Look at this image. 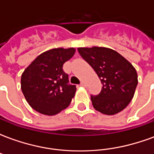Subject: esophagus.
<instances>
[{"label": "esophagus", "mask_w": 154, "mask_h": 154, "mask_svg": "<svg viewBox=\"0 0 154 154\" xmlns=\"http://www.w3.org/2000/svg\"><path fill=\"white\" fill-rule=\"evenodd\" d=\"M81 86H82V87H86V86H87V84H86L85 82H81Z\"/></svg>", "instance_id": "1"}]
</instances>
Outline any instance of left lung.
<instances>
[{
    "label": "left lung",
    "mask_w": 154,
    "mask_h": 154,
    "mask_svg": "<svg viewBox=\"0 0 154 154\" xmlns=\"http://www.w3.org/2000/svg\"><path fill=\"white\" fill-rule=\"evenodd\" d=\"M77 50L103 85L100 93L91 96L94 108L108 116L124 110L133 99L138 84L135 68L122 55L108 48H78Z\"/></svg>",
    "instance_id": "left-lung-1"
}]
</instances>
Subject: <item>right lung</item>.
<instances>
[{"mask_svg": "<svg viewBox=\"0 0 154 154\" xmlns=\"http://www.w3.org/2000/svg\"><path fill=\"white\" fill-rule=\"evenodd\" d=\"M74 48H53L32 62L22 73L21 90L29 106L39 113L54 116L67 108L75 96L63 66L75 54Z\"/></svg>", "mask_w": 154, "mask_h": 154, "instance_id": "1", "label": "right lung"}]
</instances>
